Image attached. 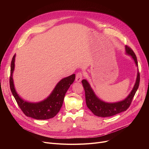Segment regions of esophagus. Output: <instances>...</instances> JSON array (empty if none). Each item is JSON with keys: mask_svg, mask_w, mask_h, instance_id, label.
<instances>
[{"mask_svg": "<svg viewBox=\"0 0 149 149\" xmlns=\"http://www.w3.org/2000/svg\"><path fill=\"white\" fill-rule=\"evenodd\" d=\"M83 79V74L81 72H78L76 74V77H75V81L77 82H80Z\"/></svg>", "mask_w": 149, "mask_h": 149, "instance_id": "34e87169", "label": "esophagus"}]
</instances>
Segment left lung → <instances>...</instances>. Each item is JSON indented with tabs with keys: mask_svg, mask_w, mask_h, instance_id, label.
<instances>
[{
	"mask_svg": "<svg viewBox=\"0 0 149 149\" xmlns=\"http://www.w3.org/2000/svg\"><path fill=\"white\" fill-rule=\"evenodd\" d=\"M126 53L132 56L134 60L136 65L138 66V61L136 56L134 52L130 48L126 46ZM140 81V75L139 72L137 74L136 80L134 87L130 93L128 97L124 100L116 103H106L99 99L95 93L93 92L90 84L86 80H83L81 83L85 91L86 103L88 107L92 111V112L96 116L101 117H107L113 116L116 114L120 113L122 112L126 111L129 107L133 98L134 97L135 93L139 87Z\"/></svg>",
	"mask_w": 149,
	"mask_h": 149,
	"instance_id": "8db88e82",
	"label": "left lung"
}]
</instances>
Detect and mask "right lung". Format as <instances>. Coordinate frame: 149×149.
Segmentation results:
<instances>
[{
  "mask_svg": "<svg viewBox=\"0 0 149 149\" xmlns=\"http://www.w3.org/2000/svg\"><path fill=\"white\" fill-rule=\"evenodd\" d=\"M15 55L13 56L11 63V74L10 77V89L16 102L22 112L26 116L36 120H48L53 118L60 111L63 103L66 93L75 79L72 74L60 80L56 85L51 95L38 103H29L22 100L15 90L13 73L14 69Z\"/></svg>",
  "mask_w": 149,
  "mask_h": 149,
  "instance_id": "right-lung-1",
  "label": "right lung"
}]
</instances>
